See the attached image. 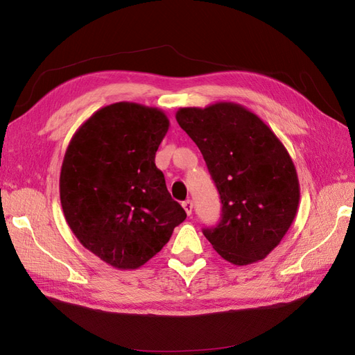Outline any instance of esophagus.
I'll return each mask as SVG.
<instances>
[{"label":"esophagus","mask_w":355,"mask_h":355,"mask_svg":"<svg viewBox=\"0 0 355 355\" xmlns=\"http://www.w3.org/2000/svg\"><path fill=\"white\" fill-rule=\"evenodd\" d=\"M182 206H184V209H185L188 216H191V214H192V207H194V204H192V201H191V200H187V201L182 202Z\"/></svg>","instance_id":"obj_1"}]
</instances>
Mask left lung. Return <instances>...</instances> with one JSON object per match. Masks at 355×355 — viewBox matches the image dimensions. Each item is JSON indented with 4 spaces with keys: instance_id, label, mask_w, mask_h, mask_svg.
<instances>
[{
    "instance_id": "1",
    "label": "left lung",
    "mask_w": 355,
    "mask_h": 355,
    "mask_svg": "<svg viewBox=\"0 0 355 355\" xmlns=\"http://www.w3.org/2000/svg\"><path fill=\"white\" fill-rule=\"evenodd\" d=\"M176 120L196 142L222 202L202 234L225 261L249 265L280 244L299 206L292 158L256 114L232 102L180 108Z\"/></svg>"
}]
</instances>
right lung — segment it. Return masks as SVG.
<instances>
[{"instance_id": "right-lung-1", "label": "right lung", "mask_w": 355, "mask_h": 355, "mask_svg": "<svg viewBox=\"0 0 355 355\" xmlns=\"http://www.w3.org/2000/svg\"><path fill=\"white\" fill-rule=\"evenodd\" d=\"M168 130L163 111L118 102L73 135L60 170V202L75 237L106 263L136 270L187 219L155 153Z\"/></svg>"}]
</instances>
